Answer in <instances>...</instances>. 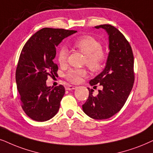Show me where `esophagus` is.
I'll use <instances>...</instances> for the list:
<instances>
[{
	"instance_id": "obj_1",
	"label": "esophagus",
	"mask_w": 153,
	"mask_h": 153,
	"mask_svg": "<svg viewBox=\"0 0 153 153\" xmlns=\"http://www.w3.org/2000/svg\"><path fill=\"white\" fill-rule=\"evenodd\" d=\"M75 88H76V87L73 86V85H68L66 87V90H72V89H75Z\"/></svg>"
}]
</instances>
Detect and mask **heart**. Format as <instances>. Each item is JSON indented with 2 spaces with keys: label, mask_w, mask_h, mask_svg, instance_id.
Instances as JSON below:
<instances>
[{
  "label": "heart",
  "mask_w": 153,
  "mask_h": 153,
  "mask_svg": "<svg viewBox=\"0 0 153 153\" xmlns=\"http://www.w3.org/2000/svg\"><path fill=\"white\" fill-rule=\"evenodd\" d=\"M73 45L85 56V64L92 71H98L103 66L105 56L101 50L102 46L94 38L89 36H82L76 40ZM68 57V50L66 48H62L59 50L57 60L61 65L66 62ZM87 75L85 69H71L67 73L66 78L71 82L78 83L82 77Z\"/></svg>",
  "instance_id": "heart-1"
}]
</instances>
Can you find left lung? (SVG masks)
<instances>
[{"mask_svg": "<svg viewBox=\"0 0 153 153\" xmlns=\"http://www.w3.org/2000/svg\"><path fill=\"white\" fill-rule=\"evenodd\" d=\"M103 28L108 36L109 53L105 68L89 81V85L99 84L103 89L89 97L82 105L84 113L95 120L110 118L120 111L131 92L134 82V55L131 46L123 33L110 24L95 26Z\"/></svg>", "mask_w": 153, "mask_h": 153, "instance_id": "8db88e82", "label": "left lung"}]
</instances>
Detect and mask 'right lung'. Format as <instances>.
<instances>
[{"label":"right lung","instance_id":"add662e5","mask_svg":"<svg viewBox=\"0 0 153 153\" xmlns=\"http://www.w3.org/2000/svg\"><path fill=\"white\" fill-rule=\"evenodd\" d=\"M76 30L44 28L30 37L22 49L16 70V82L22 107L30 118L49 120L57 113L65 94L63 85L47 86L48 76L56 75L58 66L53 62L56 47Z\"/></svg>","mask_w":153,"mask_h":153}]
</instances>
